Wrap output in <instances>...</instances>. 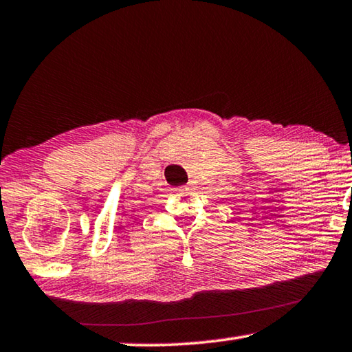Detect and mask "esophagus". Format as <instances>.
Returning a JSON list of instances; mask_svg holds the SVG:
<instances>
[{
    "label": "esophagus",
    "mask_w": 352,
    "mask_h": 352,
    "mask_svg": "<svg viewBox=\"0 0 352 352\" xmlns=\"http://www.w3.org/2000/svg\"><path fill=\"white\" fill-rule=\"evenodd\" d=\"M190 184H192V183H189V186H190Z\"/></svg>",
    "instance_id": "34e87169"
}]
</instances>
